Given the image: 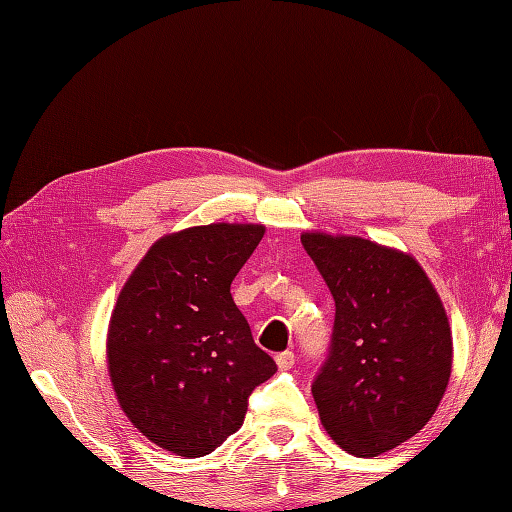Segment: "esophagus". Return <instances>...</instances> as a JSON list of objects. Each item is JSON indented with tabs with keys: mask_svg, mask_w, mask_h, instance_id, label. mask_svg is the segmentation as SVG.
<instances>
[{
	"mask_svg": "<svg viewBox=\"0 0 512 512\" xmlns=\"http://www.w3.org/2000/svg\"><path fill=\"white\" fill-rule=\"evenodd\" d=\"M275 361H277L279 369H290L292 365H295V354H292V352H281V354L275 356Z\"/></svg>",
	"mask_w": 512,
	"mask_h": 512,
	"instance_id": "esophagus-1",
	"label": "esophagus"
}]
</instances>
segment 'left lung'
I'll list each match as a JSON object with an SVG mask.
<instances>
[{"mask_svg": "<svg viewBox=\"0 0 512 512\" xmlns=\"http://www.w3.org/2000/svg\"><path fill=\"white\" fill-rule=\"evenodd\" d=\"M334 299L328 356L312 396L330 438L374 458L436 413L453 341L436 288L413 257L363 237L301 235Z\"/></svg>", "mask_w": 512, "mask_h": 512, "instance_id": "1", "label": "left lung"}]
</instances>
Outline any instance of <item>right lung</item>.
<instances>
[{
	"label": "right lung",
	"mask_w": 512,
	"mask_h": 512,
	"mask_svg": "<svg viewBox=\"0 0 512 512\" xmlns=\"http://www.w3.org/2000/svg\"><path fill=\"white\" fill-rule=\"evenodd\" d=\"M264 237L259 224H209L158 239L118 295L107 334L114 391L134 427L202 458L242 427L253 389L277 372L231 297Z\"/></svg>",
	"instance_id": "right-lung-1"
}]
</instances>
